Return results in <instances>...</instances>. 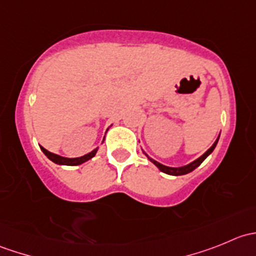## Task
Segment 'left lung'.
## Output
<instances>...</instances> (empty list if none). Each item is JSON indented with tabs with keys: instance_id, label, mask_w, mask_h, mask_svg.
<instances>
[{
	"instance_id": "1",
	"label": "left lung",
	"mask_w": 256,
	"mask_h": 256,
	"mask_svg": "<svg viewBox=\"0 0 256 256\" xmlns=\"http://www.w3.org/2000/svg\"><path fill=\"white\" fill-rule=\"evenodd\" d=\"M218 138H216V142L213 144V146L210 147V148L208 150L207 152H206L204 154H203V156H200V158H197L196 160V161H193L192 164H187V166H183V167H167V166H164V164H158V162L157 161H154V160H152V158H150L148 156V160L152 162V164H156L157 167H158V170L161 172H164V174H171V176H182V174H190V172H192L193 170H196L198 166H200V164H202L203 161H204L206 158H207V157L209 156V154H212V152H213V150L216 148V142H218Z\"/></svg>"
}]
</instances>
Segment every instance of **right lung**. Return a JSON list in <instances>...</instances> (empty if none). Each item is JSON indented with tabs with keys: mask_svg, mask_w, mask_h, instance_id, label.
<instances>
[{
	"mask_svg": "<svg viewBox=\"0 0 256 256\" xmlns=\"http://www.w3.org/2000/svg\"><path fill=\"white\" fill-rule=\"evenodd\" d=\"M40 150L43 151V154H46V156L48 157L50 161H53L54 164H66V166H78V164H84L85 161H88V160L92 158V157L95 156V154H96L98 148H95L94 151H92L90 154H85V156L82 157H78V158H66V157H62V156H58V154H52V152L47 151V150L44 148V147L40 146Z\"/></svg>",
	"mask_w": 256,
	"mask_h": 256,
	"instance_id": "1",
	"label": "right lung"
}]
</instances>
